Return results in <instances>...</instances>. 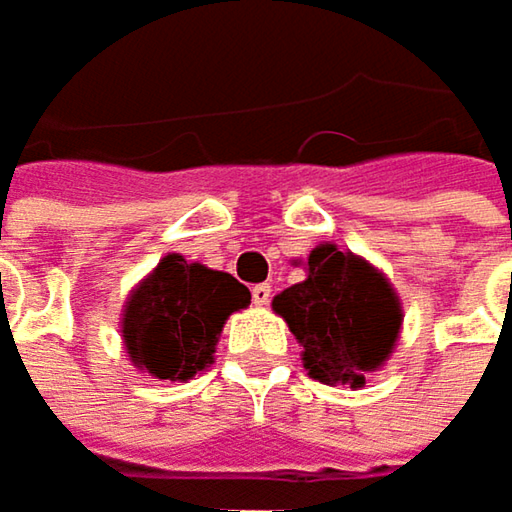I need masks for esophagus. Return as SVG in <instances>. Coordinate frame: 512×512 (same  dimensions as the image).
Here are the masks:
<instances>
[{"label": "esophagus", "instance_id": "1", "mask_svg": "<svg viewBox=\"0 0 512 512\" xmlns=\"http://www.w3.org/2000/svg\"><path fill=\"white\" fill-rule=\"evenodd\" d=\"M252 299H255V305H269L272 287H269V284H255V287H252Z\"/></svg>", "mask_w": 512, "mask_h": 512}]
</instances>
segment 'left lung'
<instances>
[{
	"label": "left lung",
	"instance_id": "8db88e82",
	"mask_svg": "<svg viewBox=\"0 0 512 512\" xmlns=\"http://www.w3.org/2000/svg\"><path fill=\"white\" fill-rule=\"evenodd\" d=\"M296 341L305 347L308 373L326 385H364L397 341L400 302L391 284L364 260L335 246H317L308 257V278L272 299Z\"/></svg>",
	"mask_w": 512,
	"mask_h": 512
}]
</instances>
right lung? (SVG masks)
Wrapping results in <instances>:
<instances>
[{
	"instance_id": "1",
	"label": "right lung",
	"mask_w": 512,
	"mask_h": 512,
	"mask_svg": "<svg viewBox=\"0 0 512 512\" xmlns=\"http://www.w3.org/2000/svg\"><path fill=\"white\" fill-rule=\"evenodd\" d=\"M249 302L234 275L165 255L127 302L124 344L156 379H189L213 361L225 320Z\"/></svg>"
}]
</instances>
